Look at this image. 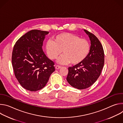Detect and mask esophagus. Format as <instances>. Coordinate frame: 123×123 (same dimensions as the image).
Masks as SVG:
<instances>
[{
	"mask_svg": "<svg viewBox=\"0 0 123 123\" xmlns=\"http://www.w3.org/2000/svg\"><path fill=\"white\" fill-rule=\"evenodd\" d=\"M61 66H59V65H56V66H55V68L56 69H59V68H61Z\"/></svg>",
	"mask_w": 123,
	"mask_h": 123,
	"instance_id": "1",
	"label": "esophagus"
}]
</instances>
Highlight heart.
<instances>
[{"mask_svg": "<svg viewBox=\"0 0 123 123\" xmlns=\"http://www.w3.org/2000/svg\"><path fill=\"white\" fill-rule=\"evenodd\" d=\"M46 49L50 59H56L62 51L63 55L59 58V63H71L72 65H77L82 63L89 55L91 44L87 39L81 38L78 35L63 32L56 35L53 41L48 40Z\"/></svg>", "mask_w": 123, "mask_h": 123, "instance_id": "b5f03b06", "label": "heart"}]
</instances>
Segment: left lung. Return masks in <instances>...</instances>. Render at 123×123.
Instances as JSON below:
<instances>
[{
    "label": "left lung",
    "instance_id": "left-lung-1",
    "mask_svg": "<svg viewBox=\"0 0 123 123\" xmlns=\"http://www.w3.org/2000/svg\"><path fill=\"white\" fill-rule=\"evenodd\" d=\"M84 30L91 42L90 52L82 63L68 67L66 78L72 86L79 90L86 89L95 82L101 74L105 60L103 48L99 39L93 33Z\"/></svg>",
    "mask_w": 123,
    "mask_h": 123
}]
</instances>
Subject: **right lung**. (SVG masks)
Segmentation results:
<instances>
[{
  "label": "right lung",
  "mask_w": 123,
  "mask_h": 123,
  "mask_svg": "<svg viewBox=\"0 0 123 123\" xmlns=\"http://www.w3.org/2000/svg\"><path fill=\"white\" fill-rule=\"evenodd\" d=\"M49 32L31 30L14 45L12 63L14 75L28 91L36 92L43 88L55 71L54 62L47 57L42 48L45 35Z\"/></svg>",
  "instance_id": "add662e5"
}]
</instances>
